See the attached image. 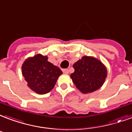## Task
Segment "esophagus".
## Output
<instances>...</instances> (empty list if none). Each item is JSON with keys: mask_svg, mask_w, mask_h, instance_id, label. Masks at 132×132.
Segmentation results:
<instances>
[{"mask_svg": "<svg viewBox=\"0 0 132 132\" xmlns=\"http://www.w3.org/2000/svg\"><path fill=\"white\" fill-rule=\"evenodd\" d=\"M62 71H63V73H64V74H68V69H63V70H62Z\"/></svg>", "mask_w": 132, "mask_h": 132, "instance_id": "34e87169", "label": "esophagus"}]
</instances>
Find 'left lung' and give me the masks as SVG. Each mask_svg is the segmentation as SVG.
I'll return each mask as SVG.
<instances>
[{"instance_id": "1", "label": "left lung", "mask_w": 132, "mask_h": 132, "mask_svg": "<svg viewBox=\"0 0 132 132\" xmlns=\"http://www.w3.org/2000/svg\"><path fill=\"white\" fill-rule=\"evenodd\" d=\"M74 73L70 77L82 93H92L104 84L107 70L104 64L93 57L84 56L73 64Z\"/></svg>"}]
</instances>
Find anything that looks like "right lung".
I'll list each match as a JSON object with an SVG mask.
<instances>
[{"mask_svg":"<svg viewBox=\"0 0 132 132\" xmlns=\"http://www.w3.org/2000/svg\"><path fill=\"white\" fill-rule=\"evenodd\" d=\"M22 74L28 87L38 94H46L55 86L62 71L41 54L29 57L22 65Z\"/></svg>","mask_w":132,"mask_h":132,"instance_id":"obj_1","label":"right lung"}]
</instances>
